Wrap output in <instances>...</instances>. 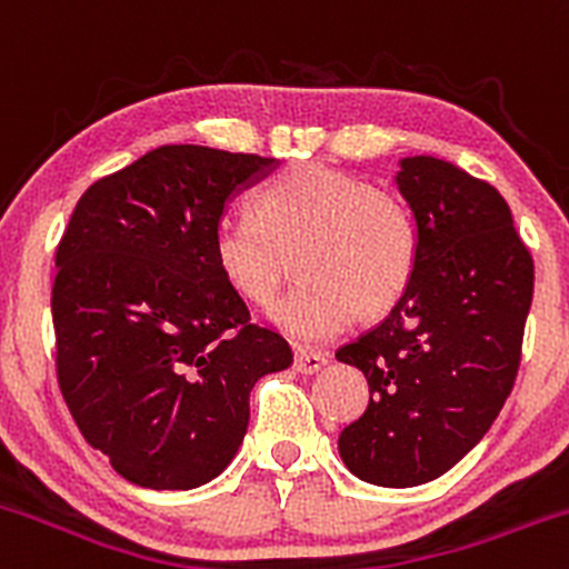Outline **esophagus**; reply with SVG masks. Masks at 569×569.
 Segmentation results:
<instances>
[{
	"instance_id": "1",
	"label": "esophagus",
	"mask_w": 569,
	"mask_h": 569,
	"mask_svg": "<svg viewBox=\"0 0 569 569\" xmlns=\"http://www.w3.org/2000/svg\"><path fill=\"white\" fill-rule=\"evenodd\" d=\"M329 362V353H320V351H296V370L303 376H312L318 373L323 365Z\"/></svg>"
}]
</instances>
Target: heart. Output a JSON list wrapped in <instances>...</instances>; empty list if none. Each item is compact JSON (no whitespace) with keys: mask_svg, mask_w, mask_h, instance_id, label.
Listing matches in <instances>:
<instances>
[{"mask_svg":"<svg viewBox=\"0 0 569 569\" xmlns=\"http://www.w3.org/2000/svg\"><path fill=\"white\" fill-rule=\"evenodd\" d=\"M251 212L218 223L212 262L240 298L268 307L296 254L301 284L273 309L296 340H329L357 309L390 312L415 282L423 234L412 207L357 173L298 162L257 190Z\"/></svg>","mask_w":569,"mask_h":569,"instance_id":"obj_1","label":"heart"}]
</instances>
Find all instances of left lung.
<instances>
[{
  "label": "left lung",
  "mask_w": 569,
  "mask_h": 569,
  "mask_svg": "<svg viewBox=\"0 0 569 569\" xmlns=\"http://www.w3.org/2000/svg\"><path fill=\"white\" fill-rule=\"evenodd\" d=\"M423 234L420 266L392 312L342 346L370 403L340 435L346 468L376 487H418L478 446L515 387L533 260L503 196L437 157L396 177Z\"/></svg>",
  "instance_id": "left-lung-1"
}]
</instances>
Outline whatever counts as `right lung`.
<instances>
[{"label": "right lung", "instance_id": "1", "mask_svg": "<svg viewBox=\"0 0 569 569\" xmlns=\"http://www.w3.org/2000/svg\"><path fill=\"white\" fill-rule=\"evenodd\" d=\"M273 157L160 146L99 179L58 243V385L82 437L146 489H193L227 470L249 392L292 365L282 335L212 262L227 201Z\"/></svg>", "mask_w": 569, "mask_h": 569}]
</instances>
